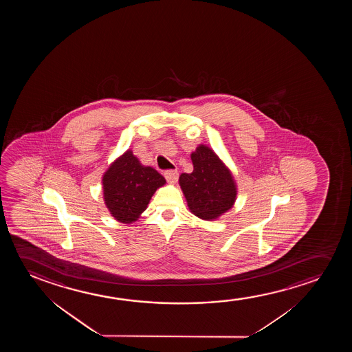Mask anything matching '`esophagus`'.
Segmentation results:
<instances>
[{"mask_svg": "<svg viewBox=\"0 0 352 352\" xmlns=\"http://www.w3.org/2000/svg\"><path fill=\"white\" fill-rule=\"evenodd\" d=\"M164 178L168 183L174 184L178 182L179 173L177 169H168L164 172Z\"/></svg>", "mask_w": 352, "mask_h": 352, "instance_id": "esophagus-1", "label": "esophagus"}]
</instances>
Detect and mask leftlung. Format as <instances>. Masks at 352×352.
Instances as JSON below:
<instances>
[{
  "instance_id": "1",
  "label": "left lung",
  "mask_w": 352,
  "mask_h": 352,
  "mask_svg": "<svg viewBox=\"0 0 352 352\" xmlns=\"http://www.w3.org/2000/svg\"><path fill=\"white\" fill-rule=\"evenodd\" d=\"M192 173L179 178L190 210L196 217L212 220L231 209L236 201V188L232 174L206 145H199L191 154Z\"/></svg>"
}]
</instances>
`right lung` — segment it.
<instances>
[{"instance_id":"obj_1","label":"right lung","mask_w":352,"mask_h":352,"mask_svg":"<svg viewBox=\"0 0 352 352\" xmlns=\"http://www.w3.org/2000/svg\"><path fill=\"white\" fill-rule=\"evenodd\" d=\"M102 182L107 208L124 223L135 221L155 191L166 183L156 169L142 166L130 150L111 164Z\"/></svg>"}]
</instances>
